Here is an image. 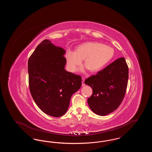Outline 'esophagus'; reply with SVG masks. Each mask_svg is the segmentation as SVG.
Here are the masks:
<instances>
[{
    "mask_svg": "<svg viewBox=\"0 0 152 152\" xmlns=\"http://www.w3.org/2000/svg\"><path fill=\"white\" fill-rule=\"evenodd\" d=\"M84 81H85V78L82 77V86H84L86 85L84 83Z\"/></svg>",
    "mask_w": 152,
    "mask_h": 152,
    "instance_id": "obj_1",
    "label": "esophagus"
}]
</instances>
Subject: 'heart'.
Returning a JSON list of instances; mask_svg holds the SVG:
<instances>
[{
	"label": "heart",
	"instance_id": "1",
	"mask_svg": "<svg viewBox=\"0 0 152 152\" xmlns=\"http://www.w3.org/2000/svg\"><path fill=\"white\" fill-rule=\"evenodd\" d=\"M113 49L98 42H87L79 45L76 51L68 50L65 53L66 63L71 71H76L82 60L91 72L100 71L112 58ZM84 71V69H81Z\"/></svg>",
	"mask_w": 152,
	"mask_h": 152
}]
</instances>
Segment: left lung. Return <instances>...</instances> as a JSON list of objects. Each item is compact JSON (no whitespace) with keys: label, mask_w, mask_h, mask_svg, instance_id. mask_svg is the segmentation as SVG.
Returning <instances> with one entry per match:
<instances>
[{"label":"left lung","mask_w":152,"mask_h":152,"mask_svg":"<svg viewBox=\"0 0 152 152\" xmlns=\"http://www.w3.org/2000/svg\"><path fill=\"white\" fill-rule=\"evenodd\" d=\"M128 77V66L125 58H121L85 80L93 90L87 101L94 113L105 116L118 108L126 93Z\"/></svg>","instance_id":"obj_1"}]
</instances>
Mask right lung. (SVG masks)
Listing matches in <instances>:
<instances>
[{
  "label": "right lung",
  "mask_w": 152,
  "mask_h": 152,
  "mask_svg": "<svg viewBox=\"0 0 152 152\" xmlns=\"http://www.w3.org/2000/svg\"><path fill=\"white\" fill-rule=\"evenodd\" d=\"M65 51L47 39L39 44L28 61L29 91L44 113L58 117L64 115L73 94L81 86L79 75L65 69Z\"/></svg>",
  "instance_id": "1"
}]
</instances>
